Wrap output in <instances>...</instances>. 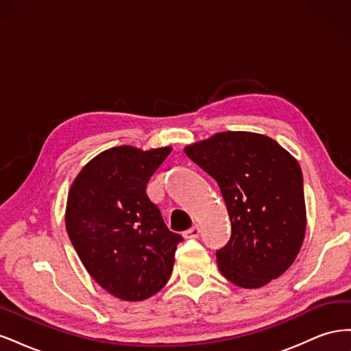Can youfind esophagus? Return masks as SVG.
<instances>
[{
    "instance_id": "34e87169",
    "label": "esophagus",
    "mask_w": 351,
    "mask_h": 351,
    "mask_svg": "<svg viewBox=\"0 0 351 351\" xmlns=\"http://www.w3.org/2000/svg\"><path fill=\"white\" fill-rule=\"evenodd\" d=\"M199 227H192L190 230H187V231H184L183 232V236H184V239H197L199 237Z\"/></svg>"
}]
</instances>
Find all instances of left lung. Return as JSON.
<instances>
[{
    "label": "left lung",
    "instance_id": "obj_1",
    "mask_svg": "<svg viewBox=\"0 0 351 351\" xmlns=\"http://www.w3.org/2000/svg\"><path fill=\"white\" fill-rule=\"evenodd\" d=\"M217 180L231 221V239L217 252L221 274L241 289L281 277L304 240L306 205L299 162L271 137L221 132L184 147Z\"/></svg>",
    "mask_w": 351,
    "mask_h": 351
}]
</instances>
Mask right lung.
I'll return each instance as SVG.
<instances>
[{
	"label": "right lung",
	"mask_w": 351,
	"mask_h": 351,
	"mask_svg": "<svg viewBox=\"0 0 351 351\" xmlns=\"http://www.w3.org/2000/svg\"><path fill=\"white\" fill-rule=\"evenodd\" d=\"M171 149L111 147L90 159L70 187L66 228L74 250L90 277L121 300L149 299L173 272L183 237L167 228L146 195Z\"/></svg>",
	"instance_id": "1"
}]
</instances>
